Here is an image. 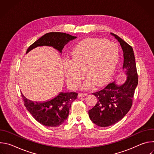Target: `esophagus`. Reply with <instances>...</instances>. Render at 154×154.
Wrapping results in <instances>:
<instances>
[{
  "label": "esophagus",
  "instance_id": "1",
  "mask_svg": "<svg viewBox=\"0 0 154 154\" xmlns=\"http://www.w3.org/2000/svg\"><path fill=\"white\" fill-rule=\"evenodd\" d=\"M88 94L86 93H80L79 94V97H85Z\"/></svg>",
  "mask_w": 154,
  "mask_h": 154
}]
</instances>
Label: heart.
I'll return each mask as SVG.
<instances>
[{
	"mask_svg": "<svg viewBox=\"0 0 154 154\" xmlns=\"http://www.w3.org/2000/svg\"><path fill=\"white\" fill-rule=\"evenodd\" d=\"M119 52L118 45L112 41L91 38L79 42L73 49L71 59L63 61L68 85L74 89L77 88L85 73L88 78L83 85V88H91L94 84L103 85L115 70Z\"/></svg>",
	"mask_w": 154,
	"mask_h": 154,
	"instance_id": "b5f03b06",
	"label": "heart"
}]
</instances>
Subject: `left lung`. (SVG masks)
Returning <instances> with one entry per match:
<instances>
[{
	"label": "left lung",
	"instance_id": "obj_1",
	"mask_svg": "<svg viewBox=\"0 0 154 154\" xmlns=\"http://www.w3.org/2000/svg\"><path fill=\"white\" fill-rule=\"evenodd\" d=\"M119 42L123 51V69L127 75L122 85L115 82L92 93L97 99L96 105L88 112L91 120L99 127H108L121 121L130 110L138 83V74L133 48L118 35L111 33Z\"/></svg>",
	"mask_w": 154,
	"mask_h": 154
}]
</instances>
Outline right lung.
<instances>
[{"label":"right lung","instance_id":"obj_1","mask_svg":"<svg viewBox=\"0 0 154 154\" xmlns=\"http://www.w3.org/2000/svg\"><path fill=\"white\" fill-rule=\"evenodd\" d=\"M76 38L65 33H48L30 45L26 53L42 46H52L61 53L64 45ZM77 96V93H60L51 100L39 103L30 101L22 94L27 110L39 123L47 127L59 126L66 120L71 103Z\"/></svg>","mask_w":154,"mask_h":154}]
</instances>
